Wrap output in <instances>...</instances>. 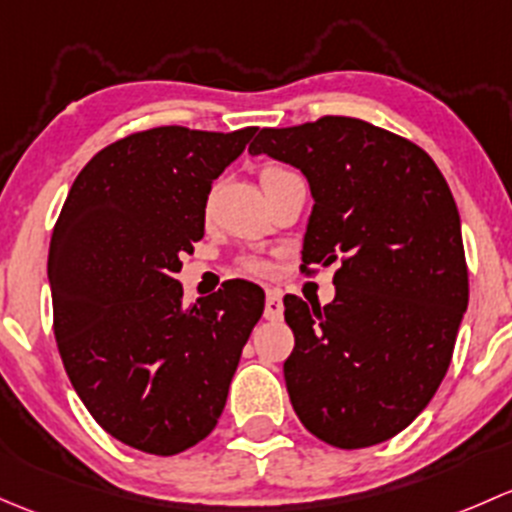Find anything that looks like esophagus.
Listing matches in <instances>:
<instances>
[{"label":"esophagus","instance_id":"1","mask_svg":"<svg viewBox=\"0 0 512 512\" xmlns=\"http://www.w3.org/2000/svg\"><path fill=\"white\" fill-rule=\"evenodd\" d=\"M263 318L266 320H281L283 318L281 291H276V288H268L266 291V308H263Z\"/></svg>","mask_w":512,"mask_h":512}]
</instances>
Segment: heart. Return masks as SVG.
Returning <instances> with one entry per match:
<instances>
[{
	"instance_id": "heart-1",
	"label": "heart",
	"mask_w": 512,
	"mask_h": 512,
	"mask_svg": "<svg viewBox=\"0 0 512 512\" xmlns=\"http://www.w3.org/2000/svg\"><path fill=\"white\" fill-rule=\"evenodd\" d=\"M283 172H291V170H286V167H276V165L266 167V170L261 172V182H263V179H268V177L283 175ZM241 271L251 273V276H266L268 263L258 261V258H244V261H241Z\"/></svg>"
}]
</instances>
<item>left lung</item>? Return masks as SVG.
<instances>
[{
	"instance_id": "1",
	"label": "left lung",
	"mask_w": 512,
	"mask_h": 512,
	"mask_svg": "<svg viewBox=\"0 0 512 512\" xmlns=\"http://www.w3.org/2000/svg\"><path fill=\"white\" fill-rule=\"evenodd\" d=\"M249 152L308 177L315 204L300 271L337 263L330 305L283 298L295 335L283 377L295 414L335 449L382 444L436 394L468 305L449 184L412 140L345 115L263 128Z\"/></svg>"
}]
</instances>
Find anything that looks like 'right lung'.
I'll return each instance as SVG.
<instances>
[{"mask_svg": "<svg viewBox=\"0 0 512 512\" xmlns=\"http://www.w3.org/2000/svg\"><path fill=\"white\" fill-rule=\"evenodd\" d=\"M254 133L138 130L68 189L49 249L56 345L81 402L125 446L175 456L224 412L263 291L234 278L182 308L175 273L204 236L212 182Z\"/></svg>", "mask_w": 512, "mask_h": 512, "instance_id": "1", "label": "right lung"}]
</instances>
